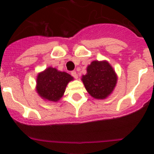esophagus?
I'll return each instance as SVG.
<instances>
[{
  "label": "esophagus",
  "mask_w": 154,
  "mask_h": 154,
  "mask_svg": "<svg viewBox=\"0 0 154 154\" xmlns=\"http://www.w3.org/2000/svg\"><path fill=\"white\" fill-rule=\"evenodd\" d=\"M71 75H72L75 79H78V75H77L75 71H72V72H71Z\"/></svg>",
  "instance_id": "34e87169"
}]
</instances>
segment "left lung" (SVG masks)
<instances>
[{
  "instance_id": "8db88e82",
  "label": "left lung",
  "mask_w": 154,
  "mask_h": 154,
  "mask_svg": "<svg viewBox=\"0 0 154 154\" xmlns=\"http://www.w3.org/2000/svg\"><path fill=\"white\" fill-rule=\"evenodd\" d=\"M87 92L92 97L103 99L114 89L117 81L113 69L107 62L93 61L82 79Z\"/></svg>"
}]
</instances>
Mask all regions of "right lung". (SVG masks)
<instances>
[{
    "label": "right lung",
    "instance_id": "1",
    "mask_svg": "<svg viewBox=\"0 0 154 154\" xmlns=\"http://www.w3.org/2000/svg\"><path fill=\"white\" fill-rule=\"evenodd\" d=\"M73 78L65 72L48 68L37 78V92L48 101L56 102L63 96L66 85Z\"/></svg>",
    "mask_w": 154,
    "mask_h": 154
}]
</instances>
